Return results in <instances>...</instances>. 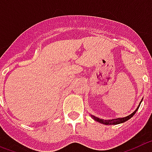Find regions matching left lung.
I'll return each mask as SVG.
<instances>
[{
  "label": "left lung",
  "instance_id": "1",
  "mask_svg": "<svg viewBox=\"0 0 152 152\" xmlns=\"http://www.w3.org/2000/svg\"><path fill=\"white\" fill-rule=\"evenodd\" d=\"M142 101H141V102H142ZM141 102H140V104H141ZM139 106H140V105H138V107H137V109H135V111H134V112H133L131 115H129L126 116V117H124V118H115V119L104 120V119H102V118H97V117H96V116H94V115H92L91 116H92V118H93L95 121L100 122V123H102V124H104V125H117V124L123 123V122H126V121H128L129 119H130V118H131L132 117V116L135 114V113H136L137 110L138 109Z\"/></svg>",
  "mask_w": 152,
  "mask_h": 152
}]
</instances>
